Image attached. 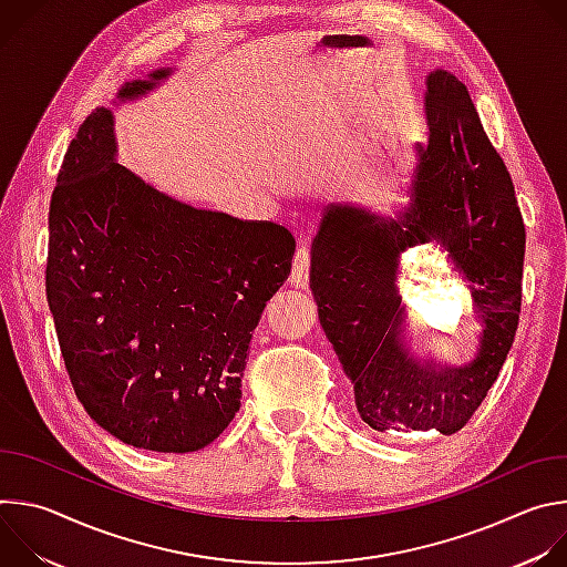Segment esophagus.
<instances>
[{"label": "esophagus", "instance_id": "34e87169", "mask_svg": "<svg viewBox=\"0 0 567 567\" xmlns=\"http://www.w3.org/2000/svg\"><path fill=\"white\" fill-rule=\"evenodd\" d=\"M309 265H311V256H309V247L300 245L296 249L293 256V269H291V285L298 289H307L309 287Z\"/></svg>", "mask_w": 567, "mask_h": 567}]
</instances>
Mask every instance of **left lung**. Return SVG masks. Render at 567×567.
<instances>
[{
    "label": "left lung",
    "instance_id": "left-lung-1",
    "mask_svg": "<svg viewBox=\"0 0 567 567\" xmlns=\"http://www.w3.org/2000/svg\"><path fill=\"white\" fill-rule=\"evenodd\" d=\"M429 143H417L411 204L394 217L334 204L311 245L309 287L357 411L374 431L457 433L477 411L512 350L525 224L503 156L460 80L426 78ZM440 240L470 282L483 334L468 367L420 362L402 343L395 269L411 246Z\"/></svg>",
    "mask_w": 567,
    "mask_h": 567
}]
</instances>
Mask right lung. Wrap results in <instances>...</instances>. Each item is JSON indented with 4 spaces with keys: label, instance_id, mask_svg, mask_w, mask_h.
<instances>
[{
    "label": "right lung",
    "instance_id": "add662e5",
    "mask_svg": "<svg viewBox=\"0 0 567 567\" xmlns=\"http://www.w3.org/2000/svg\"><path fill=\"white\" fill-rule=\"evenodd\" d=\"M118 90L132 101L168 78ZM293 235L158 193L116 164L114 116L71 141L49 206L47 300L75 396L121 442L199 451L239 411L249 343Z\"/></svg>",
    "mask_w": 567,
    "mask_h": 567
}]
</instances>
